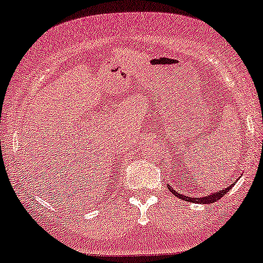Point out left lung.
Masks as SVG:
<instances>
[{"mask_svg":"<svg viewBox=\"0 0 263 263\" xmlns=\"http://www.w3.org/2000/svg\"><path fill=\"white\" fill-rule=\"evenodd\" d=\"M234 185H235V182L233 181V183H229V186H227L226 189L220 190V191H217V192H214V194H211V195H208V196H202V197H200V198H195V197H186L185 195H181V194H179L178 191H175V190H174L173 186H169V185H167V187H169L170 191H172L173 194L176 196V197H179V198H183V200L187 201V202H195V203H203V204H204V203H213V202L219 201V198H222L223 196L226 195L228 191H230V190L233 189V186H234Z\"/></svg>","mask_w":263,"mask_h":263,"instance_id":"left-lung-1","label":"left lung"}]
</instances>
